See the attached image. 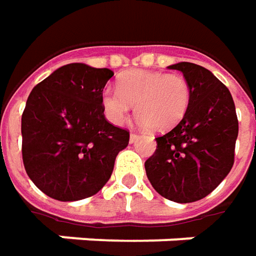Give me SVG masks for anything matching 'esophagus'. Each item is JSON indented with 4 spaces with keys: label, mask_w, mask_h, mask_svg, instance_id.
<instances>
[{
    "label": "esophagus",
    "mask_w": 256,
    "mask_h": 256,
    "mask_svg": "<svg viewBox=\"0 0 256 256\" xmlns=\"http://www.w3.org/2000/svg\"><path fill=\"white\" fill-rule=\"evenodd\" d=\"M137 138H138V134H137V133H132V134H130V143H134Z\"/></svg>",
    "instance_id": "esophagus-1"
}]
</instances>
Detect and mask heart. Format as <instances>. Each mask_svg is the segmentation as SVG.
Segmentation results:
<instances>
[{
	"label": "heart",
	"mask_w": 256,
	"mask_h": 256,
	"mask_svg": "<svg viewBox=\"0 0 256 256\" xmlns=\"http://www.w3.org/2000/svg\"><path fill=\"white\" fill-rule=\"evenodd\" d=\"M191 88L178 74L136 69L122 75L119 88H104L102 104L106 118L122 124L136 103L138 123L156 132L170 130L188 110Z\"/></svg>",
	"instance_id": "heart-1"
}]
</instances>
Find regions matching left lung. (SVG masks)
<instances>
[{"label": "left lung", "mask_w": 256, "mask_h": 256, "mask_svg": "<svg viewBox=\"0 0 256 256\" xmlns=\"http://www.w3.org/2000/svg\"><path fill=\"white\" fill-rule=\"evenodd\" d=\"M168 68L188 80L191 100L180 123L156 137L157 148L144 167L160 196L186 204L207 197L231 172L238 119L228 88L208 69L190 62Z\"/></svg>", "instance_id": "8db88e82"}]
</instances>
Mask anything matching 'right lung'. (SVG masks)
<instances>
[{
  "mask_svg": "<svg viewBox=\"0 0 256 256\" xmlns=\"http://www.w3.org/2000/svg\"><path fill=\"white\" fill-rule=\"evenodd\" d=\"M113 72L69 64L36 84L21 120L25 172L59 201L94 196L109 181L128 130L104 118L102 92Z\"/></svg>",
  "mask_w": 256,
  "mask_h": 256,
  "instance_id": "add662e5",
  "label": "right lung"
}]
</instances>
